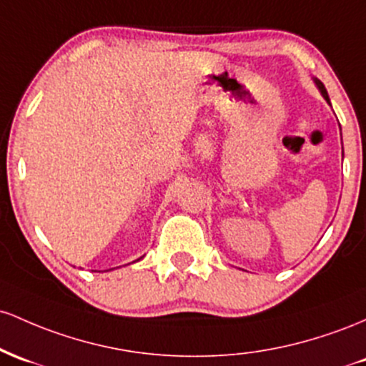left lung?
<instances>
[{
  "label": "left lung",
  "mask_w": 366,
  "mask_h": 366,
  "mask_svg": "<svg viewBox=\"0 0 366 366\" xmlns=\"http://www.w3.org/2000/svg\"><path fill=\"white\" fill-rule=\"evenodd\" d=\"M315 83H316V86H318V89H320V92H322V94H323V98H325V100L328 102V104H330V100H328V93H327L325 86H323V83H322V81L315 79Z\"/></svg>",
  "instance_id": "8db88e82"
}]
</instances>
